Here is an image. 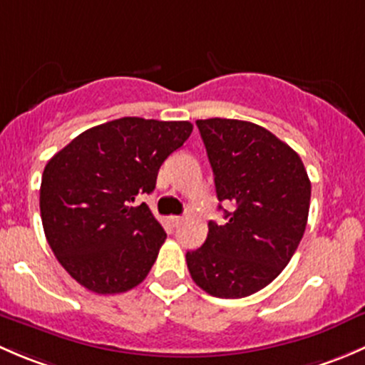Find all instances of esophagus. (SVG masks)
Segmentation results:
<instances>
[{
  "label": "esophagus",
  "mask_w": 365,
  "mask_h": 365,
  "mask_svg": "<svg viewBox=\"0 0 365 365\" xmlns=\"http://www.w3.org/2000/svg\"><path fill=\"white\" fill-rule=\"evenodd\" d=\"M181 221H182L181 216H170L172 227H179V225H181Z\"/></svg>",
  "instance_id": "1"
}]
</instances>
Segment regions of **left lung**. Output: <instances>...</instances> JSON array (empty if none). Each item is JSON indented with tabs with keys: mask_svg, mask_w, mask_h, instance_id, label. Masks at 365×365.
Masks as SVG:
<instances>
[{
	"mask_svg": "<svg viewBox=\"0 0 365 365\" xmlns=\"http://www.w3.org/2000/svg\"><path fill=\"white\" fill-rule=\"evenodd\" d=\"M227 223L209 234L186 264L195 283L220 299H242L272 283L306 230L311 182L294 149L265 128L239 119H198ZM220 209H223L220 205Z\"/></svg>",
	"mask_w": 365,
	"mask_h": 365,
	"instance_id": "left-lung-1",
	"label": "left lung"
}]
</instances>
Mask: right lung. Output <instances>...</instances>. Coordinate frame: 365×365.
Returning <instances> with one entry per match:
<instances>
[{
    "instance_id": "right-lung-1",
    "label": "right lung",
    "mask_w": 365,
    "mask_h": 365,
    "mask_svg": "<svg viewBox=\"0 0 365 365\" xmlns=\"http://www.w3.org/2000/svg\"><path fill=\"white\" fill-rule=\"evenodd\" d=\"M193 131L187 121L121 118L89 128L45 165L40 214L58 262L96 294H123L145 279L167 239L142 202L158 170Z\"/></svg>"
}]
</instances>
